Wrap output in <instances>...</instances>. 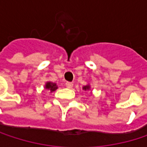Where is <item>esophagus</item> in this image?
<instances>
[{
    "label": "esophagus",
    "mask_w": 147,
    "mask_h": 147,
    "mask_svg": "<svg viewBox=\"0 0 147 147\" xmlns=\"http://www.w3.org/2000/svg\"><path fill=\"white\" fill-rule=\"evenodd\" d=\"M65 86H66V88H71L73 87V83L71 82H65Z\"/></svg>",
    "instance_id": "34e87169"
}]
</instances>
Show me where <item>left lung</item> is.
<instances>
[{"label":"left lung","mask_w":147,"mask_h":147,"mask_svg":"<svg viewBox=\"0 0 147 147\" xmlns=\"http://www.w3.org/2000/svg\"><path fill=\"white\" fill-rule=\"evenodd\" d=\"M82 89L85 90V91H86V90H89V89H90V86H89V85H86V86H84V87L82 88Z\"/></svg>","instance_id":"left-lung-1"}]
</instances>
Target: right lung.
Wrapping results in <instances>:
<instances>
[{
	"label": "right lung",
	"instance_id": "add662e5",
	"mask_svg": "<svg viewBox=\"0 0 147 147\" xmlns=\"http://www.w3.org/2000/svg\"><path fill=\"white\" fill-rule=\"evenodd\" d=\"M45 88L50 90V92H53V91H55L58 88V86L56 85V83H53V82H47L45 84Z\"/></svg>",
	"mask_w": 147,
	"mask_h": 147
}]
</instances>
